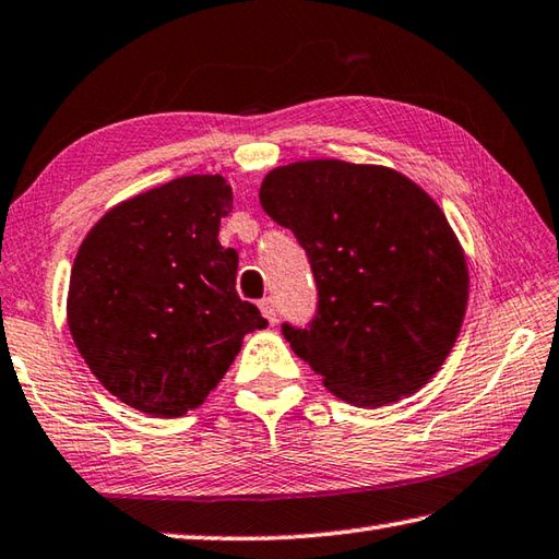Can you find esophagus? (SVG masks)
Returning <instances> with one entry per match:
<instances>
[{
    "mask_svg": "<svg viewBox=\"0 0 559 559\" xmlns=\"http://www.w3.org/2000/svg\"><path fill=\"white\" fill-rule=\"evenodd\" d=\"M258 307H260L262 316H265V319H267L272 325L277 323V309H275V301H272V299L267 297V299H262V301L258 304Z\"/></svg>",
    "mask_w": 559,
    "mask_h": 559,
    "instance_id": "esophagus-1",
    "label": "esophagus"
}]
</instances>
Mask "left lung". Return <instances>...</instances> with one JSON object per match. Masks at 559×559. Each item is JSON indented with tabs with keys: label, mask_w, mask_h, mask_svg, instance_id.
<instances>
[{
	"label": "left lung",
	"mask_w": 559,
	"mask_h": 559,
	"mask_svg": "<svg viewBox=\"0 0 559 559\" xmlns=\"http://www.w3.org/2000/svg\"><path fill=\"white\" fill-rule=\"evenodd\" d=\"M260 204L309 255L319 316L282 331L323 386L377 408L428 384L469 299L465 250L436 199L392 167L321 157L270 170Z\"/></svg>",
	"instance_id": "1"
}]
</instances>
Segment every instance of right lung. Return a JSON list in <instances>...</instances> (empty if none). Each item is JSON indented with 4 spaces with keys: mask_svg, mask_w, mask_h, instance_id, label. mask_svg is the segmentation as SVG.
Here are the masks:
<instances>
[{
    "mask_svg": "<svg viewBox=\"0 0 559 559\" xmlns=\"http://www.w3.org/2000/svg\"><path fill=\"white\" fill-rule=\"evenodd\" d=\"M230 204L226 177H177L111 206L72 262V341L102 386L141 414L202 406L246 335L267 325L238 297V252L218 243Z\"/></svg>",
    "mask_w": 559,
    "mask_h": 559,
    "instance_id": "right-lung-1",
    "label": "right lung"
}]
</instances>
